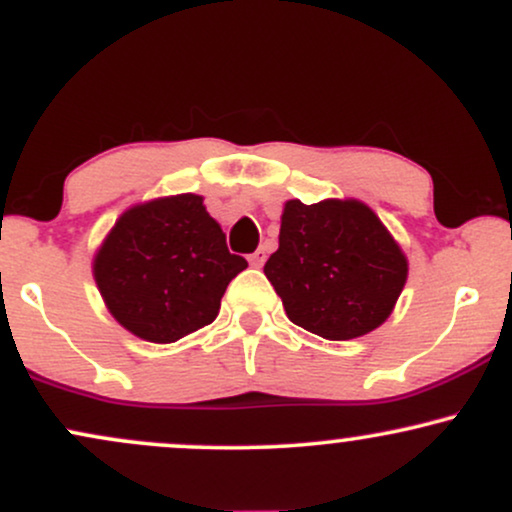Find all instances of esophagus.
<instances>
[{"label":"esophagus","mask_w":512,"mask_h":512,"mask_svg":"<svg viewBox=\"0 0 512 512\" xmlns=\"http://www.w3.org/2000/svg\"><path fill=\"white\" fill-rule=\"evenodd\" d=\"M248 260H250L252 267H262L264 260H267V250H264V248H257V250L252 252V255L248 257Z\"/></svg>","instance_id":"34e87169"}]
</instances>
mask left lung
<instances>
[{
  "label": "left lung",
  "instance_id": "obj_1",
  "mask_svg": "<svg viewBox=\"0 0 512 512\" xmlns=\"http://www.w3.org/2000/svg\"><path fill=\"white\" fill-rule=\"evenodd\" d=\"M264 274L293 325L330 342L363 337L395 310L409 262L385 223L358 199H289L279 250Z\"/></svg>",
  "mask_w": 512,
  "mask_h": 512
}]
</instances>
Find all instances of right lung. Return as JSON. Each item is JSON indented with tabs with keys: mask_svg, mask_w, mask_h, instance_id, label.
Returning a JSON list of instances; mask_svg holds the SVG:
<instances>
[{
	"mask_svg": "<svg viewBox=\"0 0 512 512\" xmlns=\"http://www.w3.org/2000/svg\"><path fill=\"white\" fill-rule=\"evenodd\" d=\"M231 255L204 197L170 195L129 207L93 255V279L108 313L134 337L173 344L211 325L233 276Z\"/></svg>",
	"mask_w": 512,
	"mask_h": 512,
	"instance_id": "obj_1",
	"label": "right lung"
}]
</instances>
